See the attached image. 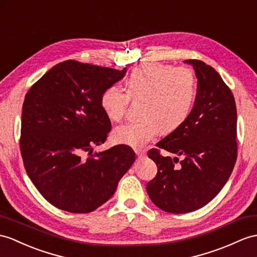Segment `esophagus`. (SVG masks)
Instances as JSON below:
<instances>
[{
    "label": "esophagus",
    "instance_id": "34e87169",
    "mask_svg": "<svg viewBox=\"0 0 257 257\" xmlns=\"http://www.w3.org/2000/svg\"><path fill=\"white\" fill-rule=\"evenodd\" d=\"M135 154H136V156H137V157H139L140 159L145 158L146 156H147L145 150H140V149H135Z\"/></svg>",
    "mask_w": 257,
    "mask_h": 257
}]
</instances>
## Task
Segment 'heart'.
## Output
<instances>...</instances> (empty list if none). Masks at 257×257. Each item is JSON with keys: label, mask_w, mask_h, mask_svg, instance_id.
<instances>
[{"label": "heart", "mask_w": 257, "mask_h": 257, "mask_svg": "<svg viewBox=\"0 0 257 257\" xmlns=\"http://www.w3.org/2000/svg\"><path fill=\"white\" fill-rule=\"evenodd\" d=\"M196 79L187 67L146 63L131 73L127 91L117 85L107 87L100 104L107 116L121 121L126 115L131 98L142 101L141 120L114 130L115 142L142 148L161 131L172 132L190 116L196 99Z\"/></svg>", "instance_id": "1"}]
</instances>
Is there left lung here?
I'll use <instances>...</instances> for the list:
<instances>
[{"label":"left lung","mask_w":257,"mask_h":257,"mask_svg":"<svg viewBox=\"0 0 257 257\" xmlns=\"http://www.w3.org/2000/svg\"><path fill=\"white\" fill-rule=\"evenodd\" d=\"M197 77V95L190 116L156 144L148 157L157 165L147 183L152 202L172 214H185L208 204L227 183L237 157L236 107L232 91L215 68L186 60ZM183 156V160L161 154Z\"/></svg>","instance_id":"obj_1"}]
</instances>
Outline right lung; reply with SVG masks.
<instances>
[{
    "mask_svg": "<svg viewBox=\"0 0 257 257\" xmlns=\"http://www.w3.org/2000/svg\"><path fill=\"white\" fill-rule=\"evenodd\" d=\"M125 73L126 68L67 60L25 96L20 139L24 166L37 190L56 208L75 214L97 209L134 164L135 154L126 145L92 153L111 131L100 98Z\"/></svg>",
    "mask_w": 257,
    "mask_h": 257,
    "instance_id": "1",
    "label": "right lung"
}]
</instances>
